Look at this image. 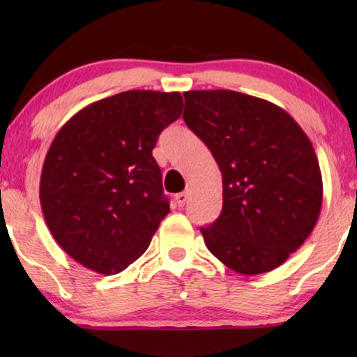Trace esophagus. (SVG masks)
Here are the masks:
<instances>
[{
    "mask_svg": "<svg viewBox=\"0 0 357 357\" xmlns=\"http://www.w3.org/2000/svg\"><path fill=\"white\" fill-rule=\"evenodd\" d=\"M187 199H188V193L187 192L178 193L177 197H175V202H177V206L178 208H183L185 203H187Z\"/></svg>",
    "mask_w": 357,
    "mask_h": 357,
    "instance_id": "esophagus-1",
    "label": "esophagus"
}]
</instances>
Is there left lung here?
Instances as JSON below:
<instances>
[{
  "label": "left lung",
  "mask_w": 357,
  "mask_h": 357,
  "mask_svg": "<svg viewBox=\"0 0 357 357\" xmlns=\"http://www.w3.org/2000/svg\"><path fill=\"white\" fill-rule=\"evenodd\" d=\"M183 97L185 123L222 174V211L199 229L208 250L241 275L275 270L320 216L324 183L309 136L265 99L227 89Z\"/></svg>",
  "instance_id": "1"
}]
</instances>
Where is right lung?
Wrapping results in <instances>:
<instances>
[{"label": "right lung", "mask_w": 357, "mask_h": 357, "mask_svg": "<svg viewBox=\"0 0 357 357\" xmlns=\"http://www.w3.org/2000/svg\"><path fill=\"white\" fill-rule=\"evenodd\" d=\"M180 92L126 91L73 115L48 149L40 206L73 260L116 275L143 255L169 199L153 149L182 114Z\"/></svg>", "instance_id": "right-lung-1"}]
</instances>
